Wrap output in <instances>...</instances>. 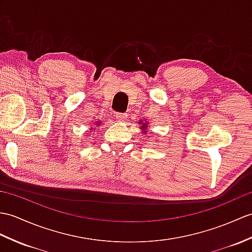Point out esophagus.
Masks as SVG:
<instances>
[{
  "instance_id": "obj_1",
  "label": "esophagus",
  "mask_w": 252,
  "mask_h": 252,
  "mask_svg": "<svg viewBox=\"0 0 252 252\" xmlns=\"http://www.w3.org/2000/svg\"><path fill=\"white\" fill-rule=\"evenodd\" d=\"M115 117H116V119L118 120V121H125V120H126L127 115L126 113H117L115 115Z\"/></svg>"
}]
</instances>
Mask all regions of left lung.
Instances as JSON below:
<instances>
[{"mask_svg": "<svg viewBox=\"0 0 252 252\" xmlns=\"http://www.w3.org/2000/svg\"><path fill=\"white\" fill-rule=\"evenodd\" d=\"M144 126H145V125H144Z\"/></svg>", "mask_w": 252, "mask_h": 252, "instance_id": "8db88e82", "label": "left lung"}]
</instances>
